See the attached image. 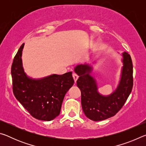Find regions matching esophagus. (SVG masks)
<instances>
[{"label":"esophagus","mask_w":146,"mask_h":146,"mask_svg":"<svg viewBox=\"0 0 146 146\" xmlns=\"http://www.w3.org/2000/svg\"><path fill=\"white\" fill-rule=\"evenodd\" d=\"M73 78H74V80H75V82H76V80H77L78 78V76L77 75H76V74L73 73Z\"/></svg>","instance_id":"1"}]
</instances>
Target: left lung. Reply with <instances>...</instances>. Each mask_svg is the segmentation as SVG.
I'll return each mask as SVG.
<instances>
[{
	"mask_svg": "<svg viewBox=\"0 0 146 146\" xmlns=\"http://www.w3.org/2000/svg\"><path fill=\"white\" fill-rule=\"evenodd\" d=\"M121 56L123 66L119 82L115 90L108 95H102L98 91L97 80L91 75L93 65L79 64L74 68V71L79 76L76 84L81 91L83 111L91 120L101 121L113 117L122 108L131 92L133 85L131 58L125 51Z\"/></svg>",
	"mask_w": 146,
	"mask_h": 146,
	"instance_id": "1",
	"label": "left lung"
}]
</instances>
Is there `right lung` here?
I'll return each instance as SVG.
<instances>
[{
  "instance_id": "right-lung-1",
  "label": "right lung",
  "mask_w": 146,
  "mask_h": 146,
  "mask_svg": "<svg viewBox=\"0 0 146 146\" xmlns=\"http://www.w3.org/2000/svg\"><path fill=\"white\" fill-rule=\"evenodd\" d=\"M23 44L13 59L11 66L13 91L17 100L34 118L51 121L60 113L64 98L72 87V72L56 74L40 78L29 76L23 65Z\"/></svg>"
}]
</instances>
